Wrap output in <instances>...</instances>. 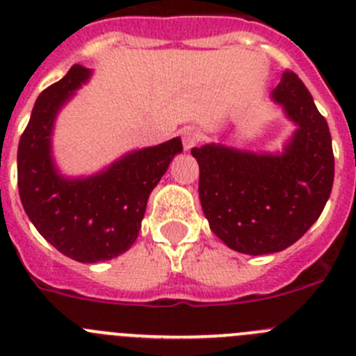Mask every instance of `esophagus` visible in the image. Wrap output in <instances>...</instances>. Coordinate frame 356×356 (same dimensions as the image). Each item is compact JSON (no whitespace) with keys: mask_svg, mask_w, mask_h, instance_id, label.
Masks as SVG:
<instances>
[{"mask_svg":"<svg viewBox=\"0 0 356 356\" xmlns=\"http://www.w3.org/2000/svg\"><path fill=\"white\" fill-rule=\"evenodd\" d=\"M181 137H182V144H184L186 151H189L191 147H195L200 140L198 130H195L193 127H186V129L181 132Z\"/></svg>","mask_w":356,"mask_h":356,"instance_id":"34e87169","label":"esophagus"}]
</instances>
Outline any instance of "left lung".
<instances>
[{"mask_svg": "<svg viewBox=\"0 0 356 356\" xmlns=\"http://www.w3.org/2000/svg\"><path fill=\"white\" fill-rule=\"evenodd\" d=\"M271 97L298 125L282 154L222 144L191 149L200 165V202L210 229L241 254L291 247L318 219L332 191L329 125L305 83L287 69Z\"/></svg>", "mask_w": 356, "mask_h": 356, "instance_id": "1", "label": "left lung"}]
</instances>
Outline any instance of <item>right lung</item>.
Returning <instances> with one entry per match:
<instances>
[{"label": "right lung", "mask_w": 356, "mask_h": 356, "mask_svg": "<svg viewBox=\"0 0 356 356\" xmlns=\"http://www.w3.org/2000/svg\"><path fill=\"white\" fill-rule=\"evenodd\" d=\"M88 76L90 69L74 64L41 92L17 151V182L27 217L48 243L78 262L109 261L132 247L151 191L182 151L175 137L129 153L101 174L62 177L51 161V129L58 109Z\"/></svg>", "instance_id": "right-lung-1"}]
</instances>
